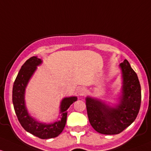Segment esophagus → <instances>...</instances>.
Returning <instances> with one entry per match:
<instances>
[{
  "label": "esophagus",
  "instance_id": "1",
  "mask_svg": "<svg viewBox=\"0 0 151 151\" xmlns=\"http://www.w3.org/2000/svg\"><path fill=\"white\" fill-rule=\"evenodd\" d=\"M86 88H84L83 86H80L78 87V94L80 96L84 95V94H86Z\"/></svg>",
  "mask_w": 151,
  "mask_h": 151
}]
</instances>
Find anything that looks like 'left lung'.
<instances>
[{
    "label": "left lung",
    "mask_w": 151,
    "mask_h": 151,
    "mask_svg": "<svg viewBox=\"0 0 151 151\" xmlns=\"http://www.w3.org/2000/svg\"><path fill=\"white\" fill-rule=\"evenodd\" d=\"M123 85L119 103L114 107L87 97L86 105L91 127L100 134H117L131 125L140 108L141 87L137 75L127 60L119 65Z\"/></svg>",
    "instance_id": "8db88e82"
}]
</instances>
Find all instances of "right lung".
<instances>
[{
    "label": "right lung",
    "instance_id": "add662e5",
    "mask_svg": "<svg viewBox=\"0 0 151 151\" xmlns=\"http://www.w3.org/2000/svg\"><path fill=\"white\" fill-rule=\"evenodd\" d=\"M42 63L41 59L32 57L22 66L12 91V102L17 119L22 127L27 132L41 139H50L60 134L65 128L67 120V110L77 100V97H65L60 104V120L51 124L41 123L32 118L27 112L24 101L25 88L29 79L36 70L37 66Z\"/></svg>",
    "mask_w": 151,
    "mask_h": 151
}]
</instances>
